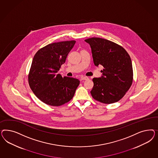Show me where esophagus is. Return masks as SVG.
Segmentation results:
<instances>
[{
  "label": "esophagus",
  "mask_w": 158,
  "mask_h": 158,
  "mask_svg": "<svg viewBox=\"0 0 158 158\" xmlns=\"http://www.w3.org/2000/svg\"><path fill=\"white\" fill-rule=\"evenodd\" d=\"M89 77H81V81H85V80H88Z\"/></svg>",
  "instance_id": "obj_1"
}]
</instances>
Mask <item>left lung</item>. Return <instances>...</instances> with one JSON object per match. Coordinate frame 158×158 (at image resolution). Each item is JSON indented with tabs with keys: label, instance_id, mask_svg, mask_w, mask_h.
Masks as SVG:
<instances>
[{
	"label": "left lung",
	"instance_id": "obj_1",
	"mask_svg": "<svg viewBox=\"0 0 158 158\" xmlns=\"http://www.w3.org/2000/svg\"><path fill=\"white\" fill-rule=\"evenodd\" d=\"M85 41L90 46L94 65L104 67L101 71L102 75L93 79L91 96L104 104L118 102L133 82V67L129 54L121 46L105 39L91 38Z\"/></svg>",
	"mask_w": 158,
	"mask_h": 158
}]
</instances>
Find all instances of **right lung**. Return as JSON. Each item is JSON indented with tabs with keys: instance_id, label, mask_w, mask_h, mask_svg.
Masks as SVG:
<instances>
[{
	"instance_id": "right-lung-1",
	"label": "right lung",
	"mask_w": 158,
	"mask_h": 158,
	"mask_svg": "<svg viewBox=\"0 0 158 158\" xmlns=\"http://www.w3.org/2000/svg\"><path fill=\"white\" fill-rule=\"evenodd\" d=\"M75 40L48 44L34 56L28 82L35 95L44 103L54 106L63 105L73 98L80 81L58 73L65 62Z\"/></svg>"
}]
</instances>
